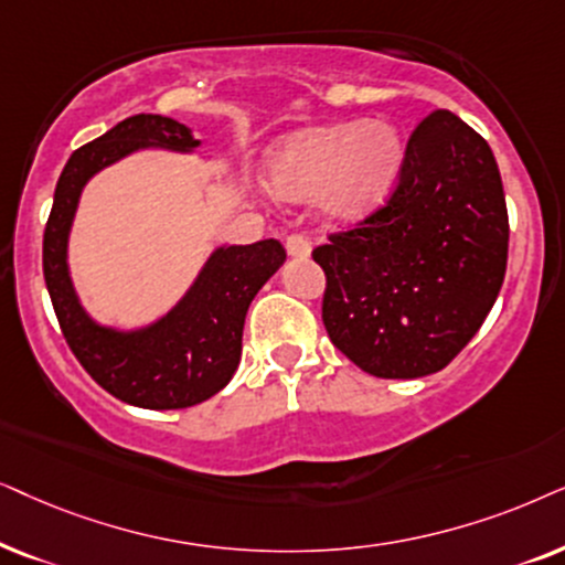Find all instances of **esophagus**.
<instances>
[{
    "mask_svg": "<svg viewBox=\"0 0 565 565\" xmlns=\"http://www.w3.org/2000/svg\"><path fill=\"white\" fill-rule=\"evenodd\" d=\"M287 253L291 255V258H310V253H312L310 239L302 237V235H289L287 237Z\"/></svg>",
    "mask_w": 565,
    "mask_h": 565,
    "instance_id": "esophagus-1",
    "label": "esophagus"
}]
</instances>
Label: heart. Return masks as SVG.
Segmentation results:
<instances>
[{"instance_id": "obj_1", "label": "heart", "mask_w": 565, "mask_h": 565, "mask_svg": "<svg viewBox=\"0 0 565 565\" xmlns=\"http://www.w3.org/2000/svg\"><path fill=\"white\" fill-rule=\"evenodd\" d=\"M405 160L401 131L390 120H345L291 134L270 149L266 170L276 195L318 199L338 224L366 220L393 193Z\"/></svg>"}]
</instances>
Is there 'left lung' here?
<instances>
[{"label":"left lung","mask_w":565,"mask_h":565,"mask_svg":"<svg viewBox=\"0 0 565 565\" xmlns=\"http://www.w3.org/2000/svg\"><path fill=\"white\" fill-rule=\"evenodd\" d=\"M312 250L326 270L322 322L359 370L416 380L452 361L499 297L509 214L488 141L434 110L405 147L390 201Z\"/></svg>","instance_id":"left-lung-1"}]
</instances>
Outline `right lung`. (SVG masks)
<instances>
[{"label": "right lung", "instance_id": "obj_1", "mask_svg": "<svg viewBox=\"0 0 565 565\" xmlns=\"http://www.w3.org/2000/svg\"><path fill=\"white\" fill-rule=\"evenodd\" d=\"M199 145L188 126L168 116L139 113L120 120L70 157L43 232V276L66 343L97 385L137 408H188L220 393L239 364L247 307L287 260L278 239L222 245L180 302L149 326L118 330L89 318L66 260L87 180L139 149L193 152Z\"/></svg>", "mask_w": 565, "mask_h": 565}]
</instances>
